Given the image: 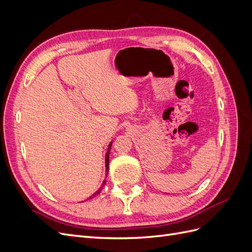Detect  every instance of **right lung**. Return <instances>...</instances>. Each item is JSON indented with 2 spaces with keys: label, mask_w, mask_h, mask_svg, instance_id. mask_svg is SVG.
<instances>
[{
  "label": "right lung",
  "mask_w": 252,
  "mask_h": 252,
  "mask_svg": "<svg viewBox=\"0 0 252 252\" xmlns=\"http://www.w3.org/2000/svg\"><path fill=\"white\" fill-rule=\"evenodd\" d=\"M111 145H112V142L109 144V146H108V150H107V154H106V158H105V165H106V172H107V174H108V170H109V167H108V165H109V154H110V148H111ZM106 174V175H107ZM105 181L103 182V184H102V186L100 187V189L97 190L96 192H94L93 195L90 196V199H93L94 196H95L97 193H100L101 192V190H102V188H103V186L105 185Z\"/></svg>",
  "instance_id": "1"
}]
</instances>
